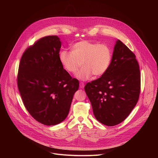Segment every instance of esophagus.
Segmentation results:
<instances>
[{
  "label": "esophagus",
  "mask_w": 158,
  "mask_h": 158,
  "mask_svg": "<svg viewBox=\"0 0 158 158\" xmlns=\"http://www.w3.org/2000/svg\"><path fill=\"white\" fill-rule=\"evenodd\" d=\"M84 84L83 83V82H80V84H79V87H80V88L81 89H83L84 87Z\"/></svg>",
  "instance_id": "34e87169"
}]
</instances>
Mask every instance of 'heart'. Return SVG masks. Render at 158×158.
<instances>
[{
    "instance_id": "b5f03b06",
    "label": "heart",
    "mask_w": 158,
    "mask_h": 158,
    "mask_svg": "<svg viewBox=\"0 0 158 158\" xmlns=\"http://www.w3.org/2000/svg\"><path fill=\"white\" fill-rule=\"evenodd\" d=\"M112 59L110 48L105 44H98L88 40L74 44L72 51L62 50L59 54V60L63 68L69 73L76 74L77 79L86 81L94 74L103 75L107 71Z\"/></svg>"
}]
</instances>
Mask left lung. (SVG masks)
I'll return each instance as SVG.
<instances>
[{
  "label": "left lung",
  "mask_w": 158,
  "mask_h": 158,
  "mask_svg": "<svg viewBox=\"0 0 158 158\" xmlns=\"http://www.w3.org/2000/svg\"><path fill=\"white\" fill-rule=\"evenodd\" d=\"M141 77L134 54L121 40L114 47L110 65L99 79L84 87L96 119L112 126L123 122L136 105Z\"/></svg>",
  "instance_id": "obj_1"
}]
</instances>
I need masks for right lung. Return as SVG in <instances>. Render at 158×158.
Wrapping results in <instances>:
<instances>
[{
    "label": "right lung",
    "instance_id": "right-lung-1",
    "mask_svg": "<svg viewBox=\"0 0 158 158\" xmlns=\"http://www.w3.org/2000/svg\"><path fill=\"white\" fill-rule=\"evenodd\" d=\"M61 42L57 35L37 41L22 55L18 89L29 114L47 126L62 123L69 114L79 81L73 79L59 60Z\"/></svg>",
    "mask_w": 158,
    "mask_h": 158
}]
</instances>
